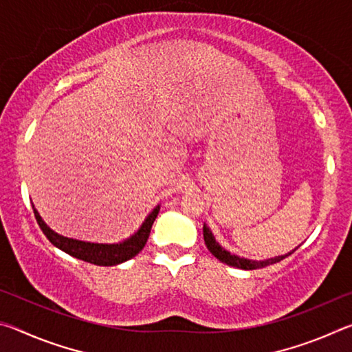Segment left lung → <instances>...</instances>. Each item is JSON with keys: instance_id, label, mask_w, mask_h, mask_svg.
Segmentation results:
<instances>
[{"instance_id": "left-lung-1", "label": "left lung", "mask_w": 352, "mask_h": 352, "mask_svg": "<svg viewBox=\"0 0 352 352\" xmlns=\"http://www.w3.org/2000/svg\"><path fill=\"white\" fill-rule=\"evenodd\" d=\"M204 237H205V243H206V248L210 250V252L216 256L219 261L225 262V264L228 265H233L237 267V269H242V270H256V269H262V267H267V265H272V264H276V262L283 261L284 258H287L289 254H292L295 252V250H292L290 253L287 254H283V256H276V258H272V259H265V261H252V259H245V258H239V256L236 254H231L230 252H226L225 248H222L219 245V242H216L214 239V236L211 233V230L208 228L206 225H204Z\"/></svg>"}]
</instances>
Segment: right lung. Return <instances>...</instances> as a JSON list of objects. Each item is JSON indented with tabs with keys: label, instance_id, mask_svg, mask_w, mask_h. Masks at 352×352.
<instances>
[{
	"label": "right lung",
	"instance_id": "add662e5",
	"mask_svg": "<svg viewBox=\"0 0 352 352\" xmlns=\"http://www.w3.org/2000/svg\"><path fill=\"white\" fill-rule=\"evenodd\" d=\"M158 212H160V205L155 208L151 214H148L147 219L142 222L141 228L124 242L93 243V242L69 239V237L57 234L56 231H52L50 226L43 222V219L40 217L38 211L34 208V214H35V219H37V223L52 245L63 250L65 253H68L69 256H74L77 259L90 262V264H94V265H105V267L116 265V264H121V262L132 259L133 256L138 254L141 250L144 248L146 242L148 239V234H151L152 225L155 222V219H157Z\"/></svg>",
	"mask_w": 352,
	"mask_h": 352
}]
</instances>
